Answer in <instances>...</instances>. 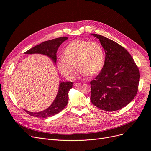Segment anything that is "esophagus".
<instances>
[{"label":"esophagus","instance_id":"34e87169","mask_svg":"<svg viewBox=\"0 0 151 151\" xmlns=\"http://www.w3.org/2000/svg\"><path fill=\"white\" fill-rule=\"evenodd\" d=\"M81 86V83H76L74 84V86L75 87H80Z\"/></svg>","mask_w":151,"mask_h":151}]
</instances>
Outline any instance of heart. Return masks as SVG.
Wrapping results in <instances>:
<instances>
[{"label":"heart","mask_w":151,"mask_h":151,"mask_svg":"<svg viewBox=\"0 0 151 151\" xmlns=\"http://www.w3.org/2000/svg\"><path fill=\"white\" fill-rule=\"evenodd\" d=\"M63 59L57 63L60 72L72 80L77 68L83 75L93 76L99 74L105 64V54L100 45L96 42L76 40L69 43L63 52Z\"/></svg>","instance_id":"obj_1"}]
</instances>
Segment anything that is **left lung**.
I'll list each match as a JSON object with an SVG mask.
<instances>
[{
  "label": "left lung",
  "instance_id": "left-lung-1",
  "mask_svg": "<svg viewBox=\"0 0 151 151\" xmlns=\"http://www.w3.org/2000/svg\"><path fill=\"white\" fill-rule=\"evenodd\" d=\"M91 35L99 39L106 55L104 68L90 83L91 101L95 106L106 111L122 109L137 93L139 68L123 46L102 35Z\"/></svg>",
  "mask_w": 151,
  "mask_h": 151
}]
</instances>
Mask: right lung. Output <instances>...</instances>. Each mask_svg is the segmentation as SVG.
I'll return each instance as SVG.
<instances>
[{
	"mask_svg": "<svg viewBox=\"0 0 151 151\" xmlns=\"http://www.w3.org/2000/svg\"><path fill=\"white\" fill-rule=\"evenodd\" d=\"M68 38L66 37H59L50 40L48 41L43 42L31 49L29 50L25 54H42L50 58L52 61L56 63L57 56L56 53L60 45ZM72 82H62L59 84V88L57 96L52 102V104L46 109L42 111L41 112L33 113L24 109L29 115L37 117L46 118L57 114L64 108L68 104V91L72 88Z\"/></svg>",
	"mask_w": 151,
	"mask_h": 151,
	"instance_id": "1",
	"label": "right lung"
}]
</instances>
